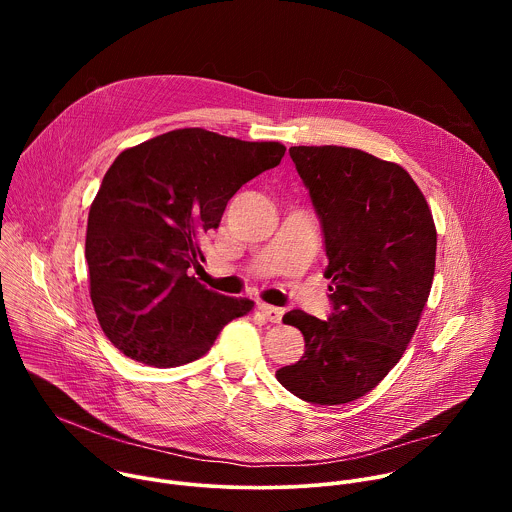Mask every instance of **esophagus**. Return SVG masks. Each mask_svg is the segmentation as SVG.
<instances>
[{
    "label": "esophagus",
    "instance_id": "esophagus-1",
    "mask_svg": "<svg viewBox=\"0 0 512 512\" xmlns=\"http://www.w3.org/2000/svg\"><path fill=\"white\" fill-rule=\"evenodd\" d=\"M257 312H259L265 320H269V322H273V324H277V322L281 320V316H283V310H281V308H275V306H269V304H259V306H257Z\"/></svg>",
    "mask_w": 512,
    "mask_h": 512
}]
</instances>
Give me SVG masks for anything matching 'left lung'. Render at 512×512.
<instances>
[{"instance_id": "1", "label": "left lung", "mask_w": 512, "mask_h": 512, "mask_svg": "<svg viewBox=\"0 0 512 512\" xmlns=\"http://www.w3.org/2000/svg\"><path fill=\"white\" fill-rule=\"evenodd\" d=\"M289 156L320 216L334 312L283 316L306 352L275 377L308 403L342 405L373 391L411 342L433 281L435 225L399 164L340 145H294Z\"/></svg>"}]
</instances>
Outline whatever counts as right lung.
I'll return each instance as SVG.
<instances>
[{
    "mask_svg": "<svg viewBox=\"0 0 512 512\" xmlns=\"http://www.w3.org/2000/svg\"><path fill=\"white\" fill-rule=\"evenodd\" d=\"M279 141H241L200 127L162 133L121 152L89 210L85 257L91 302L115 348L150 367L206 354L247 298L206 289L200 237L218 229L235 192L275 168Z\"/></svg>",
    "mask_w": 512,
    "mask_h": 512,
    "instance_id": "right-lung-1",
    "label": "right lung"
}]
</instances>
